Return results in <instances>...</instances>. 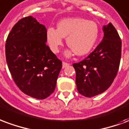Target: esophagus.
Returning a JSON list of instances; mask_svg holds the SVG:
<instances>
[{
    "label": "esophagus",
    "mask_w": 129,
    "mask_h": 129,
    "mask_svg": "<svg viewBox=\"0 0 129 129\" xmlns=\"http://www.w3.org/2000/svg\"><path fill=\"white\" fill-rule=\"evenodd\" d=\"M69 65H70L69 63H68L63 62V63H62V68H66L67 66H68Z\"/></svg>",
    "instance_id": "34e87169"
}]
</instances>
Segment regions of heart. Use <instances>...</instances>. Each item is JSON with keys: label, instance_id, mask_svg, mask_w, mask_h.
Listing matches in <instances>:
<instances>
[{"label": "heart", "instance_id": "1", "mask_svg": "<svg viewBox=\"0 0 129 129\" xmlns=\"http://www.w3.org/2000/svg\"><path fill=\"white\" fill-rule=\"evenodd\" d=\"M99 36V27L96 22L85 19L73 18L62 20L57 24V29L50 27L46 31V40L54 53L59 51L63 38L70 47L65 52L66 57L74 52L78 56L88 54L95 45Z\"/></svg>", "mask_w": 129, "mask_h": 129}]
</instances>
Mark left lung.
<instances>
[{"mask_svg":"<svg viewBox=\"0 0 129 129\" xmlns=\"http://www.w3.org/2000/svg\"><path fill=\"white\" fill-rule=\"evenodd\" d=\"M104 37L96 49L79 63L73 64L79 93L91 98L111 86L118 73L122 42L111 23L103 26Z\"/></svg>","mask_w":129,"mask_h":129,"instance_id":"8db88e82","label":"left lung"}]
</instances>
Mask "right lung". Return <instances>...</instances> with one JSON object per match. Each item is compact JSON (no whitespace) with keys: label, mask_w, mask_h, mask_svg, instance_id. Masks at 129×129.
Segmentation results:
<instances>
[{"label":"right lung","mask_w":129,"mask_h":129,"mask_svg":"<svg viewBox=\"0 0 129 129\" xmlns=\"http://www.w3.org/2000/svg\"><path fill=\"white\" fill-rule=\"evenodd\" d=\"M46 28L32 16L17 22L8 35L5 55L15 83L26 95L44 99L54 91L62 62L46 43Z\"/></svg>","instance_id":"1"}]
</instances>
